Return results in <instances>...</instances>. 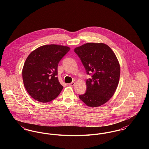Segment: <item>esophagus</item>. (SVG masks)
I'll list each match as a JSON object with an SVG mask.
<instances>
[{"label":"esophagus","instance_id":"1","mask_svg":"<svg viewBox=\"0 0 149 149\" xmlns=\"http://www.w3.org/2000/svg\"><path fill=\"white\" fill-rule=\"evenodd\" d=\"M75 84V82H72V83H71L69 84V85H70V86H74Z\"/></svg>","mask_w":149,"mask_h":149}]
</instances>
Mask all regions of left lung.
<instances>
[{
    "label": "left lung",
    "instance_id": "1",
    "mask_svg": "<svg viewBox=\"0 0 149 149\" xmlns=\"http://www.w3.org/2000/svg\"><path fill=\"white\" fill-rule=\"evenodd\" d=\"M88 74L86 92L79 95L85 104L96 107L104 104L116 92L120 77V65L112 50L103 43H87L75 48Z\"/></svg>",
    "mask_w": 149,
    "mask_h": 149
}]
</instances>
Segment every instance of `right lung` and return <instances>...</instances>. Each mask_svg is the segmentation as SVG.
Wrapping results in <instances>:
<instances>
[{"instance_id":"obj_1","label":"right lung","mask_w":149,"mask_h":149,"mask_svg":"<svg viewBox=\"0 0 149 149\" xmlns=\"http://www.w3.org/2000/svg\"><path fill=\"white\" fill-rule=\"evenodd\" d=\"M69 47L47 45L33 50L26 58L22 69L24 86L29 94L38 102L47 103L56 98L63 89L57 75L59 61Z\"/></svg>"}]
</instances>
